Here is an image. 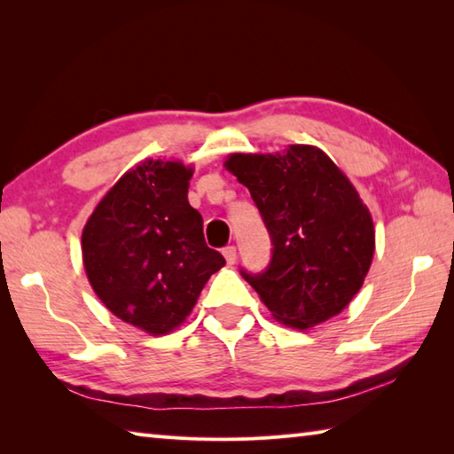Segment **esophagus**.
Wrapping results in <instances>:
<instances>
[{"mask_svg": "<svg viewBox=\"0 0 454 454\" xmlns=\"http://www.w3.org/2000/svg\"><path fill=\"white\" fill-rule=\"evenodd\" d=\"M222 254H224L228 265H234V263H236L238 254H236V247H234V246H226L224 249H222Z\"/></svg>", "mask_w": 454, "mask_h": 454, "instance_id": "esophagus-1", "label": "esophagus"}]
</instances>
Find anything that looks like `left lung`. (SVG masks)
<instances>
[{
	"label": "left lung",
	"mask_w": 454,
	"mask_h": 454,
	"mask_svg": "<svg viewBox=\"0 0 454 454\" xmlns=\"http://www.w3.org/2000/svg\"><path fill=\"white\" fill-rule=\"evenodd\" d=\"M226 168L249 189L271 238L262 273L239 269L278 322L306 330L359 293L374 254L369 208L340 168L314 146L277 156L234 153Z\"/></svg>",
	"instance_id": "left-lung-1"
}]
</instances>
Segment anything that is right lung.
<instances>
[{
  "label": "right lung",
  "mask_w": 454,
  "mask_h": 454,
  "mask_svg": "<svg viewBox=\"0 0 454 454\" xmlns=\"http://www.w3.org/2000/svg\"><path fill=\"white\" fill-rule=\"evenodd\" d=\"M191 176L176 161L142 163L103 197L82 234L95 294L121 320L153 335L185 320L226 263L207 246L202 216L189 205Z\"/></svg>",
  "instance_id": "obj_1"
}]
</instances>
